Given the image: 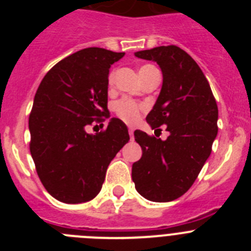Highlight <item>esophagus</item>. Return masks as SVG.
I'll list each match as a JSON object with an SVG mask.
<instances>
[{"instance_id":"1","label":"esophagus","mask_w":251,"mask_h":251,"mask_svg":"<svg viewBox=\"0 0 251 251\" xmlns=\"http://www.w3.org/2000/svg\"><path fill=\"white\" fill-rule=\"evenodd\" d=\"M128 132H129L130 139H133V133H134V129H132V128H129V129H128Z\"/></svg>"}]
</instances>
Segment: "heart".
<instances>
[{"instance_id": "heart-1", "label": "heart", "mask_w": 251, "mask_h": 251, "mask_svg": "<svg viewBox=\"0 0 251 251\" xmlns=\"http://www.w3.org/2000/svg\"><path fill=\"white\" fill-rule=\"evenodd\" d=\"M153 68L152 65H143L139 68L138 73L139 75L143 74L145 72H147L148 69ZM108 81L112 85L113 81H114V73H110L109 77H108ZM115 114L118 115L122 121H124L128 124H134L141 117L142 112V105L141 104L136 103V101L129 100V99H122V100L117 101L114 105Z\"/></svg>"}]
</instances>
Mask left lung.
<instances>
[{
	"mask_svg": "<svg viewBox=\"0 0 251 251\" xmlns=\"http://www.w3.org/2000/svg\"><path fill=\"white\" fill-rule=\"evenodd\" d=\"M161 68L162 88L147 123L152 129L167 126L166 141L136 130L142 157L132 166L139 195L154 202L182 196L194 185L210 157L217 136V104L200 66L178 46H158L134 52Z\"/></svg>",
	"mask_w": 251,
	"mask_h": 251,
	"instance_id": "obj_1",
	"label": "left lung"
}]
</instances>
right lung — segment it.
<instances>
[{"label": "right lung", "mask_w": 251, "mask_h": 251, "mask_svg": "<svg viewBox=\"0 0 251 251\" xmlns=\"http://www.w3.org/2000/svg\"><path fill=\"white\" fill-rule=\"evenodd\" d=\"M123 56L83 49L52 66L37 88L28 118L30 152L44 187L61 202L93 200L110 161L129 141L127 126L118 118H110L103 132H86L110 117L109 69Z\"/></svg>", "instance_id": "obj_1"}]
</instances>
